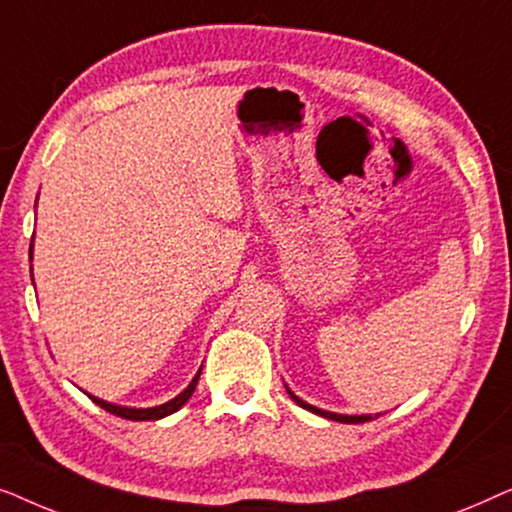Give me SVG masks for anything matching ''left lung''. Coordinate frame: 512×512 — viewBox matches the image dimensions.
Returning a JSON list of instances; mask_svg holds the SVG:
<instances>
[{"label": "left lung", "mask_w": 512, "mask_h": 512, "mask_svg": "<svg viewBox=\"0 0 512 512\" xmlns=\"http://www.w3.org/2000/svg\"><path fill=\"white\" fill-rule=\"evenodd\" d=\"M286 387V384H284ZM286 391H289V396L293 398V401H296L300 408H305V410H310V412H314V415H319V417H326V419H333V422H342V424H363V422H370V419H373V415H338V412H331V410H321V408H314V405H310L307 401H303V398H298L296 394H293V391L286 387ZM375 417H380V412H377Z\"/></svg>", "instance_id": "8db88e82"}]
</instances>
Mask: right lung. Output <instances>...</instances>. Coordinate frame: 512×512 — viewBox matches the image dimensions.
<instances>
[{
	"label": "right lung",
	"mask_w": 512,
	"mask_h": 512,
	"mask_svg": "<svg viewBox=\"0 0 512 512\" xmlns=\"http://www.w3.org/2000/svg\"><path fill=\"white\" fill-rule=\"evenodd\" d=\"M30 261H32V244H30ZM32 272V270H30ZM200 373H202V368L198 370V373H195V377L191 380V384H188V387L181 391L179 396H174L172 401H167V403H163V405H153V408H125V405H114V403H107V401H102V398H97V396H90L93 398V403H97L100 405V408H104L107 412H111V415H116V417H123V419H132V422H156V419H163V417H167V415H172V412H177L181 405H184L188 398L193 396V391H195V387H198V380H200Z\"/></svg>",
	"instance_id": "right-lung-1"
}]
</instances>
